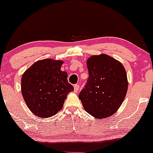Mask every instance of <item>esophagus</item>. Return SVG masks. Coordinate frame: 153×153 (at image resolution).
I'll return each instance as SVG.
<instances>
[{"instance_id": "34e87169", "label": "esophagus", "mask_w": 153, "mask_h": 153, "mask_svg": "<svg viewBox=\"0 0 153 153\" xmlns=\"http://www.w3.org/2000/svg\"><path fill=\"white\" fill-rule=\"evenodd\" d=\"M74 90L75 92H78V90H79V85H77V84H75L74 85Z\"/></svg>"}]
</instances>
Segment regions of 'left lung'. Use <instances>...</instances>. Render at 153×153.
<instances>
[{"mask_svg": "<svg viewBox=\"0 0 153 153\" xmlns=\"http://www.w3.org/2000/svg\"><path fill=\"white\" fill-rule=\"evenodd\" d=\"M88 78L79 94L84 109L93 117L106 118L115 113L128 88L127 73L122 63L106 54L87 61Z\"/></svg>", "mask_w": 153, "mask_h": 153, "instance_id": "left-lung-1", "label": "left lung"}]
</instances>
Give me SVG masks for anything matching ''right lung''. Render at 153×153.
Masks as SVG:
<instances>
[{
	"mask_svg": "<svg viewBox=\"0 0 153 153\" xmlns=\"http://www.w3.org/2000/svg\"><path fill=\"white\" fill-rule=\"evenodd\" d=\"M62 61L45 59L33 64L23 75L22 93L29 108L47 118L62 109L67 95L74 90L68 73L61 71Z\"/></svg>",
	"mask_w": 153,
	"mask_h": 153,
	"instance_id": "add662e5",
	"label": "right lung"
}]
</instances>
